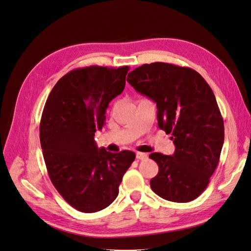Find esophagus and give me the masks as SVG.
Segmentation results:
<instances>
[{"instance_id":"34e87169","label":"esophagus","mask_w":251,"mask_h":251,"mask_svg":"<svg viewBox=\"0 0 251 251\" xmlns=\"http://www.w3.org/2000/svg\"><path fill=\"white\" fill-rule=\"evenodd\" d=\"M136 158H137V160L144 161V160H147V158H148V155H147L146 153H143V152H137Z\"/></svg>"}]
</instances>
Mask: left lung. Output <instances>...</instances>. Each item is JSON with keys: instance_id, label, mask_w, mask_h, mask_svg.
Wrapping results in <instances>:
<instances>
[{"instance_id": "8db88e82", "label": "left lung", "mask_w": 251, "mask_h": 251, "mask_svg": "<svg viewBox=\"0 0 251 251\" xmlns=\"http://www.w3.org/2000/svg\"><path fill=\"white\" fill-rule=\"evenodd\" d=\"M126 81L156 103L158 127L172 134L176 146L173 155H149L158 165L152 191L173 202L196 199L215 172L225 138L213 90L197 71L158 62L134 69Z\"/></svg>"}]
</instances>
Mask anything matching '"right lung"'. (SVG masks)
<instances>
[{
	"label": "right lung",
	"mask_w": 251,
	"mask_h": 251,
	"mask_svg": "<svg viewBox=\"0 0 251 251\" xmlns=\"http://www.w3.org/2000/svg\"><path fill=\"white\" fill-rule=\"evenodd\" d=\"M129 69L89 66L72 70L55 84L42 112L40 144L49 176L79 212L95 213L111 204L135 160L132 151L98 149L94 139L105 124L108 103L124 91Z\"/></svg>",
	"instance_id": "right-lung-1"
}]
</instances>
